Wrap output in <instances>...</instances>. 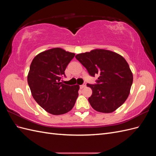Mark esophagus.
<instances>
[{"label": "esophagus", "mask_w": 156, "mask_h": 156, "mask_svg": "<svg viewBox=\"0 0 156 156\" xmlns=\"http://www.w3.org/2000/svg\"><path fill=\"white\" fill-rule=\"evenodd\" d=\"M86 86H87L86 83H84L83 84H82V85L80 86V88H81V89H83V88H85V87H86Z\"/></svg>", "instance_id": "obj_1"}]
</instances>
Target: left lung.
Here are the masks:
<instances>
[{"mask_svg": "<svg viewBox=\"0 0 156 156\" xmlns=\"http://www.w3.org/2000/svg\"><path fill=\"white\" fill-rule=\"evenodd\" d=\"M92 77L99 75L97 84H87L92 90L88 98L96 111L110 113L120 107L128 97L133 73L125 58L111 51L96 49L75 56Z\"/></svg>", "mask_w": 156, "mask_h": 156, "instance_id": "1", "label": "left lung"}]
</instances>
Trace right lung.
<instances>
[{
  "mask_svg": "<svg viewBox=\"0 0 156 156\" xmlns=\"http://www.w3.org/2000/svg\"><path fill=\"white\" fill-rule=\"evenodd\" d=\"M75 55L59 48H53L37 55L31 62L27 81L32 95L51 115L69 112L78 97L79 85L69 86L60 82Z\"/></svg>",
  "mask_w": 156,
  "mask_h": 156,
  "instance_id": "1",
  "label": "right lung"
}]
</instances>
